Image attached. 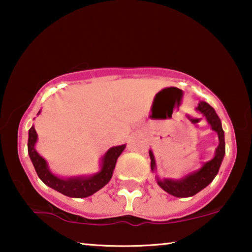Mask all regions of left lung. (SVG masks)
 I'll list each match as a JSON object with an SVG mask.
<instances>
[{
  "mask_svg": "<svg viewBox=\"0 0 252 252\" xmlns=\"http://www.w3.org/2000/svg\"><path fill=\"white\" fill-rule=\"evenodd\" d=\"M196 111L201 112L206 118V122L211 126L212 130H215L218 134L219 144L217 147L215 156L212 159H210L203 165L198 170L192 171L190 173L186 174L185 177L180 179H170V178H159L156 175L157 184L159 187L167 192V194L173 195L175 197H190L194 196L204 189L206 186H209L218 174L220 165L225 156V133H223L221 122L217 115L215 109L212 108L209 103L201 101L198 105L196 106ZM149 156L151 159L150 166L151 171L156 172V161L153 151L149 150Z\"/></svg>",
  "mask_w": 252,
  "mask_h": 252,
  "instance_id": "8db88e82",
  "label": "left lung"
}]
</instances>
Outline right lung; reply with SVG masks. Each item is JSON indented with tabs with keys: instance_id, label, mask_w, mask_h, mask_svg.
I'll return each mask as SVG.
<instances>
[{
	"instance_id": "obj_1",
	"label": "right lung",
	"mask_w": 252,
	"mask_h": 252,
	"mask_svg": "<svg viewBox=\"0 0 252 252\" xmlns=\"http://www.w3.org/2000/svg\"><path fill=\"white\" fill-rule=\"evenodd\" d=\"M41 110L37 112L40 115ZM37 141L36 130L32 125L29 130V155L34 168H35L37 177L41 181L48 187L55 189V190L61 192L68 197L74 198H85L88 197L99 189H102L108 182L111 180L113 170H115L117 159L122 155L126 144L118 147H112L106 151L104 156L99 161V171L92 175H84V177H74V178H61L55 175L50 168L48 167L47 160L41 157L35 149V144Z\"/></svg>"
}]
</instances>
